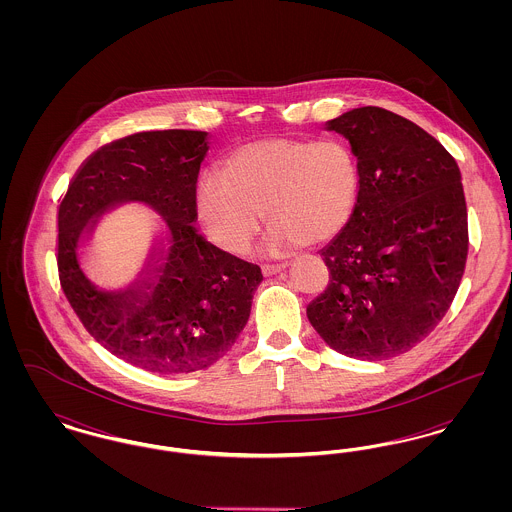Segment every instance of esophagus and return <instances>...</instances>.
<instances>
[{
  "instance_id": "obj_1",
  "label": "esophagus",
  "mask_w": 512,
  "mask_h": 512,
  "mask_svg": "<svg viewBox=\"0 0 512 512\" xmlns=\"http://www.w3.org/2000/svg\"><path fill=\"white\" fill-rule=\"evenodd\" d=\"M288 267V263H276V265H263V274L265 276H272V274H278L282 272L284 268Z\"/></svg>"
}]
</instances>
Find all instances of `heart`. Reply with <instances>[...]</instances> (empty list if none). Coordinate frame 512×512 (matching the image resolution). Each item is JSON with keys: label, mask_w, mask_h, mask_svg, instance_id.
I'll return each mask as SVG.
<instances>
[{"label": "heart", "mask_w": 512, "mask_h": 512, "mask_svg": "<svg viewBox=\"0 0 512 512\" xmlns=\"http://www.w3.org/2000/svg\"><path fill=\"white\" fill-rule=\"evenodd\" d=\"M224 178L203 174L195 205L207 234L242 253L267 217L270 251H292L336 236L351 219L359 165L340 138L274 136L236 147L222 163Z\"/></svg>", "instance_id": "1"}]
</instances>
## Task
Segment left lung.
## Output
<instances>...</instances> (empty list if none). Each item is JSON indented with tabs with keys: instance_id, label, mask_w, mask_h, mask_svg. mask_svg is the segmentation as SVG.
Here are the masks:
<instances>
[{
	"instance_id": "left-lung-1",
	"label": "left lung",
	"mask_w": 512,
	"mask_h": 512,
	"mask_svg": "<svg viewBox=\"0 0 512 512\" xmlns=\"http://www.w3.org/2000/svg\"><path fill=\"white\" fill-rule=\"evenodd\" d=\"M328 128L351 144L359 195L320 251L330 280L307 317L341 355L382 361L424 340L459 290L468 253L461 171L434 136L380 107Z\"/></svg>"
}]
</instances>
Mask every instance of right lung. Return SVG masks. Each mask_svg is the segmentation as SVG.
<instances>
[{
    "label": "right lung",
    "instance_id": "1",
    "mask_svg": "<svg viewBox=\"0 0 512 512\" xmlns=\"http://www.w3.org/2000/svg\"><path fill=\"white\" fill-rule=\"evenodd\" d=\"M207 132L155 130L96 151L59 205V282L76 317L105 349L159 374H190L222 359L244 330L261 267L209 244L195 228L197 174ZM146 200L172 228L173 249L154 293L140 307L133 294L98 293L75 263L83 224L111 202Z\"/></svg>",
    "mask_w": 512,
    "mask_h": 512
}]
</instances>
